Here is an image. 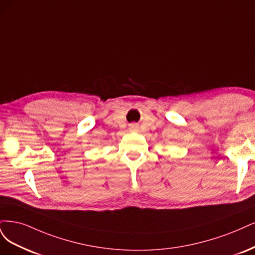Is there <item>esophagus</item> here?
Returning <instances> with one entry per match:
<instances>
[{
  "label": "esophagus",
  "mask_w": 255,
  "mask_h": 255,
  "mask_svg": "<svg viewBox=\"0 0 255 255\" xmlns=\"http://www.w3.org/2000/svg\"><path fill=\"white\" fill-rule=\"evenodd\" d=\"M130 129H131V130H136V129H137V126H136L135 124H132V125L130 126Z\"/></svg>",
  "instance_id": "34e87169"
}]
</instances>
